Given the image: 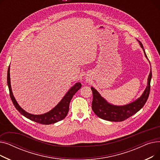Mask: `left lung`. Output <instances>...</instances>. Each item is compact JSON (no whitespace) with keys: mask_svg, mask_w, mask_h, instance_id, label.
Here are the masks:
<instances>
[{"mask_svg":"<svg viewBox=\"0 0 160 160\" xmlns=\"http://www.w3.org/2000/svg\"><path fill=\"white\" fill-rule=\"evenodd\" d=\"M139 43L141 48L143 49L146 58H147L142 44L140 41H139ZM151 78H152V71H150L148 75V85L141 97L130 104L121 106L109 104L105 99L100 96L95 89L91 87V89L93 92L92 110L99 118L104 120L113 122H120L127 119L139 111L146 103L150 93Z\"/></svg>","mask_w":160,"mask_h":160,"instance_id":"obj_1","label":"left lung"}]
</instances>
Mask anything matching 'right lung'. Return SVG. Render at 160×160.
Wrapping results in <instances>:
<instances>
[{"label":"right lung","instance_id":"obj_1","mask_svg":"<svg viewBox=\"0 0 160 160\" xmlns=\"http://www.w3.org/2000/svg\"><path fill=\"white\" fill-rule=\"evenodd\" d=\"M7 82H8V88H9L10 98L12 100V102L14 106L15 107L17 110H18L23 116L27 117V118L29 119L30 120L36 122L39 124H53L63 120L67 116V113H68V112L69 110V104L73 95L77 93V92L82 87L81 83L80 82L77 83L75 85H74V86H72L69 90V91L67 92V94L62 99L60 103H59L55 108H54L52 110H51L50 112L42 114V115H32L27 113V112H25L23 109H22L20 107V106L18 104V103L17 102L13 95L12 88H11V84H10V66L8 67V70Z\"/></svg>","mask_w":160,"mask_h":160}]
</instances>
